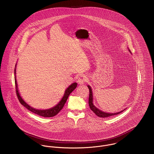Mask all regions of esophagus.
<instances>
[{"label":"esophagus","instance_id":"obj_1","mask_svg":"<svg viewBox=\"0 0 154 154\" xmlns=\"http://www.w3.org/2000/svg\"><path fill=\"white\" fill-rule=\"evenodd\" d=\"M87 77L84 75H82L81 76L79 77V78L78 80V82L79 85H83L84 84H85L87 82Z\"/></svg>","mask_w":154,"mask_h":154}]
</instances>
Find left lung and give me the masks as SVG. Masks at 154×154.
I'll return each mask as SVG.
<instances>
[{"mask_svg":"<svg viewBox=\"0 0 154 154\" xmlns=\"http://www.w3.org/2000/svg\"><path fill=\"white\" fill-rule=\"evenodd\" d=\"M128 48V50L130 51V53L132 54L131 50ZM88 88H89V101H88V103H89V107L91 109V110H92L97 116L100 117H102V118H104V117H109L110 116H114V115H117L119 114H120V112H123L124 110H125V109H124L123 110H122L120 111H119V112H114V113H111V112H104L102 110H100V109H98L97 107H96L94 105V102H93V93H92V88L91 87L88 85H87Z\"/></svg>","mask_w":154,"mask_h":154,"instance_id":"left-lung-1","label":"left lung"}]
</instances>
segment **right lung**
<instances>
[{"label":"right lung","mask_w":154,"mask_h":154,"mask_svg":"<svg viewBox=\"0 0 154 154\" xmlns=\"http://www.w3.org/2000/svg\"><path fill=\"white\" fill-rule=\"evenodd\" d=\"M17 63L15 65V86H16V92H17V95L18 97V98L20 101V102L21 103V104L22 106H23L25 108H26L28 110H29L30 111L39 115L40 116L44 117H53L56 115H57L60 111L62 110L64 106V105L66 103V101L69 96V95L70 94V93L76 88L77 87V83L76 82H74L72 83L69 87H68V88H66L64 95L62 97V98L61 99V100L59 101V103H58V104H57L55 106L48 109H45V110H38V109H36L35 108L32 107L31 106H30L29 104H28L23 99H22L18 88V84H17V78H16V67H17Z\"/></svg>","instance_id":"right-lung-1"}]
</instances>
